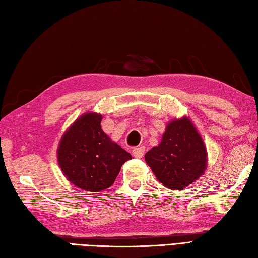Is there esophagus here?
I'll list each match as a JSON object with an SVG mask.
<instances>
[{"label": "esophagus", "mask_w": 258, "mask_h": 258, "mask_svg": "<svg viewBox=\"0 0 258 258\" xmlns=\"http://www.w3.org/2000/svg\"><path fill=\"white\" fill-rule=\"evenodd\" d=\"M145 147H138V148H134L132 150V154L135 157V158H142V156L145 155Z\"/></svg>", "instance_id": "1"}]
</instances>
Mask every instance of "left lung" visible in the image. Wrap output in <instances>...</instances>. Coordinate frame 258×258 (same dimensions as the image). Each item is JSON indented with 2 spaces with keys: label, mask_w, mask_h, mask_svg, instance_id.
Masks as SVG:
<instances>
[{
  "label": "left lung",
  "mask_w": 258,
  "mask_h": 258,
  "mask_svg": "<svg viewBox=\"0 0 258 258\" xmlns=\"http://www.w3.org/2000/svg\"><path fill=\"white\" fill-rule=\"evenodd\" d=\"M146 163L163 185L182 190L197 181L207 168V150L189 117L169 121L161 141L145 156Z\"/></svg>",
  "instance_id": "1"
}]
</instances>
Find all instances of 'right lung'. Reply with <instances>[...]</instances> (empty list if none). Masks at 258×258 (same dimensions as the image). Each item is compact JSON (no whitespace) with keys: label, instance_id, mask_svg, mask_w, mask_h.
I'll return each mask as SVG.
<instances>
[{"label":"right lung","instance_id":"1","mask_svg":"<svg viewBox=\"0 0 258 258\" xmlns=\"http://www.w3.org/2000/svg\"><path fill=\"white\" fill-rule=\"evenodd\" d=\"M101 120L100 113H83L62 134L56 152L64 177L90 192L110 187L123 164L132 159L103 132Z\"/></svg>","mask_w":258,"mask_h":258}]
</instances>
